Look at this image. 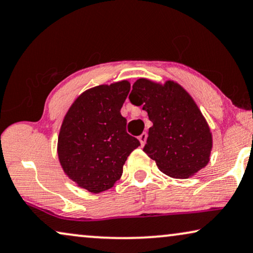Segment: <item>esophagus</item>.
<instances>
[{"label":"esophagus","instance_id":"esophagus-1","mask_svg":"<svg viewBox=\"0 0 253 253\" xmlns=\"http://www.w3.org/2000/svg\"><path fill=\"white\" fill-rule=\"evenodd\" d=\"M139 140H140L141 146H144V143H146V141H147V133L144 132V133L141 134V135L139 136Z\"/></svg>","mask_w":253,"mask_h":253}]
</instances>
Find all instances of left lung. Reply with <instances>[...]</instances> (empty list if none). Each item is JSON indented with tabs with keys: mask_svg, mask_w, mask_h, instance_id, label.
I'll use <instances>...</instances> for the list:
<instances>
[{
	"mask_svg": "<svg viewBox=\"0 0 253 253\" xmlns=\"http://www.w3.org/2000/svg\"><path fill=\"white\" fill-rule=\"evenodd\" d=\"M129 100L142 105L153 126L143 151L158 169L173 178H187L207 166L211 134L197 104L173 81L162 85L140 79L133 84Z\"/></svg>",
	"mask_w": 253,
	"mask_h": 253,
	"instance_id": "1",
	"label": "left lung"
}]
</instances>
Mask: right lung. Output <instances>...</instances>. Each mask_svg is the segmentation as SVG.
<instances>
[{"label":"right lung","instance_id":"add662e5","mask_svg":"<svg viewBox=\"0 0 253 253\" xmlns=\"http://www.w3.org/2000/svg\"><path fill=\"white\" fill-rule=\"evenodd\" d=\"M127 81L86 90L63 119L58 140L60 163L70 179L92 193L119 180L127 157L140 141L126 130L120 110L128 96Z\"/></svg>","mask_w":253,"mask_h":253}]
</instances>
